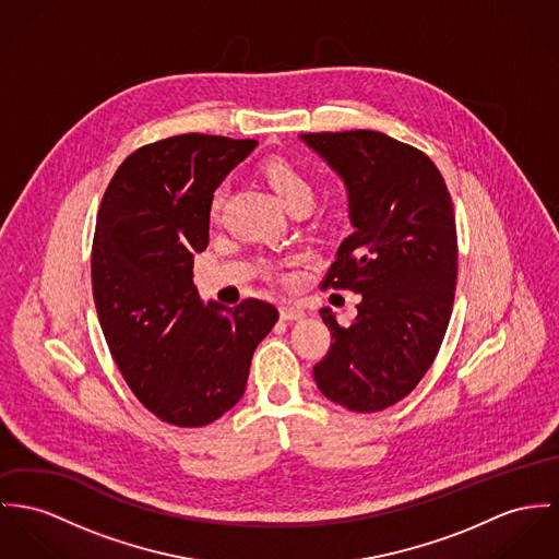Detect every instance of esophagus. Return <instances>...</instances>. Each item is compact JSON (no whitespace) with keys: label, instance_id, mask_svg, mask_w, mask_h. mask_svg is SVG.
Wrapping results in <instances>:
<instances>
[{"label":"esophagus","instance_id":"1","mask_svg":"<svg viewBox=\"0 0 559 559\" xmlns=\"http://www.w3.org/2000/svg\"><path fill=\"white\" fill-rule=\"evenodd\" d=\"M304 310H301L300 306H294V304H283L281 306V319L283 321H300L304 319Z\"/></svg>","mask_w":559,"mask_h":559}]
</instances>
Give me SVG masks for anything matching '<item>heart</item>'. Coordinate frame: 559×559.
I'll use <instances>...</instances> for the list:
<instances>
[{
	"label": "heart",
	"instance_id": "obj_1",
	"mask_svg": "<svg viewBox=\"0 0 559 559\" xmlns=\"http://www.w3.org/2000/svg\"><path fill=\"white\" fill-rule=\"evenodd\" d=\"M263 176L270 182V187L274 189V193L278 195V200L283 202V206L287 211L296 209V206H306L312 200V180L308 178V174L301 170L298 164L285 159V157H274L270 162H265L263 166ZM223 202V191L218 189L211 204V213L216 215Z\"/></svg>",
	"mask_w": 559,
	"mask_h": 559
}]
</instances>
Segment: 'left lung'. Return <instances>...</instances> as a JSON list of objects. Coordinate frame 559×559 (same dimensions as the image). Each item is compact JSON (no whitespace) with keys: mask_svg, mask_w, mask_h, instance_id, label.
I'll return each mask as SVG.
<instances>
[{"mask_svg":"<svg viewBox=\"0 0 559 559\" xmlns=\"http://www.w3.org/2000/svg\"><path fill=\"white\" fill-rule=\"evenodd\" d=\"M300 140L343 178L355 227L323 287L361 296L348 325L319 310L334 343L314 383L348 411L377 413L417 386L444 338L457 278L451 195L426 153L381 131Z\"/></svg>","mask_w":559,"mask_h":559,"instance_id":"1","label":"left lung"}]
</instances>
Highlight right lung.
<instances>
[{
	"mask_svg": "<svg viewBox=\"0 0 559 559\" xmlns=\"http://www.w3.org/2000/svg\"><path fill=\"white\" fill-rule=\"evenodd\" d=\"M255 146L206 133L146 144L119 166L95 221L91 278L106 343L133 395L178 428L209 426L242 397L278 321L267 301L206 306L193 283L216 187Z\"/></svg>",
	"mask_w": 559,
	"mask_h": 559,
	"instance_id": "1",
	"label": "right lung"
}]
</instances>
